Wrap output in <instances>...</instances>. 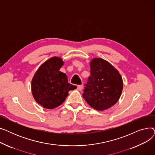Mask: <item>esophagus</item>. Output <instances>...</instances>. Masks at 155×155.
<instances>
[{
    "instance_id": "1",
    "label": "esophagus",
    "mask_w": 155,
    "mask_h": 155,
    "mask_svg": "<svg viewBox=\"0 0 155 155\" xmlns=\"http://www.w3.org/2000/svg\"><path fill=\"white\" fill-rule=\"evenodd\" d=\"M83 88V85H79L77 86V89L78 91H82Z\"/></svg>"
}]
</instances>
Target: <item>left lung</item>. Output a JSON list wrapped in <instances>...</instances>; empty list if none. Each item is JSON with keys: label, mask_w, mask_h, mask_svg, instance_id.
I'll return each mask as SVG.
<instances>
[{"label": "left lung", "mask_w": 155, "mask_h": 155, "mask_svg": "<svg viewBox=\"0 0 155 155\" xmlns=\"http://www.w3.org/2000/svg\"><path fill=\"white\" fill-rule=\"evenodd\" d=\"M90 66L91 76L85 84L83 97L94 109L106 110L119 99L123 88V79L110 63L102 58L93 59Z\"/></svg>", "instance_id": "left-lung-1"}]
</instances>
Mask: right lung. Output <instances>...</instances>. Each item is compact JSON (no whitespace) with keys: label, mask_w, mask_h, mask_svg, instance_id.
Instances as JSON below:
<instances>
[{"label":"right lung","mask_w":155,"mask_h":155,"mask_svg":"<svg viewBox=\"0 0 155 155\" xmlns=\"http://www.w3.org/2000/svg\"><path fill=\"white\" fill-rule=\"evenodd\" d=\"M63 64L61 58L52 57L41 65L32 78V95L44 108L51 109L59 106L68 92L77 88L68 83L67 75L60 71Z\"/></svg>","instance_id":"1"}]
</instances>
